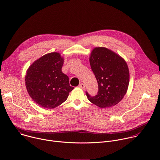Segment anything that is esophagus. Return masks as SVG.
Segmentation results:
<instances>
[{
    "label": "esophagus",
    "mask_w": 160,
    "mask_h": 160,
    "mask_svg": "<svg viewBox=\"0 0 160 160\" xmlns=\"http://www.w3.org/2000/svg\"><path fill=\"white\" fill-rule=\"evenodd\" d=\"M78 87H80V88H82V89H85V85L83 84V83H80L79 85H78Z\"/></svg>",
    "instance_id": "34e87169"
}]
</instances>
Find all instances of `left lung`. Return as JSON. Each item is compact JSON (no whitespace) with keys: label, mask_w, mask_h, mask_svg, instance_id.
<instances>
[{"label":"left lung","mask_w":160,"mask_h":160,"mask_svg":"<svg viewBox=\"0 0 160 160\" xmlns=\"http://www.w3.org/2000/svg\"><path fill=\"white\" fill-rule=\"evenodd\" d=\"M91 69L98 83V94L88 101L101 108H109L120 102L125 96L129 84V70L125 59L111 50L97 47L89 58Z\"/></svg>","instance_id":"8db88e82"}]
</instances>
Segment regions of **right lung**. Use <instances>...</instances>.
Masks as SVG:
<instances>
[{"instance_id": "obj_1", "label": "right lung", "mask_w": 160, "mask_h": 160, "mask_svg": "<svg viewBox=\"0 0 160 160\" xmlns=\"http://www.w3.org/2000/svg\"><path fill=\"white\" fill-rule=\"evenodd\" d=\"M64 58L59 52L48 53L35 61L28 68L25 85L31 98L38 106L53 109L63 103L74 87L62 72Z\"/></svg>"}]
</instances>
